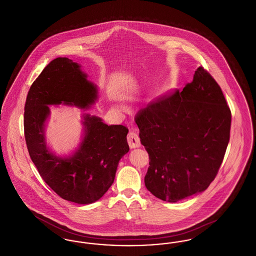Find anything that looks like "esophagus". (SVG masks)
Wrapping results in <instances>:
<instances>
[{
	"label": "esophagus",
	"instance_id": "1",
	"mask_svg": "<svg viewBox=\"0 0 256 256\" xmlns=\"http://www.w3.org/2000/svg\"><path fill=\"white\" fill-rule=\"evenodd\" d=\"M128 146H130L132 148H139L141 146L139 136L134 130H130L128 135Z\"/></svg>",
	"mask_w": 256,
	"mask_h": 256
}]
</instances>
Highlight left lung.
Returning <instances> with one entry per match:
<instances>
[{"label":"left lung","instance_id":"left-lung-1","mask_svg":"<svg viewBox=\"0 0 256 256\" xmlns=\"http://www.w3.org/2000/svg\"><path fill=\"white\" fill-rule=\"evenodd\" d=\"M134 120L148 154L145 185L152 195L176 202L207 189L230 142L232 112L204 67L182 91L150 102Z\"/></svg>","mask_w":256,"mask_h":256}]
</instances>
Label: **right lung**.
Returning <instances> with one entry per match:
<instances>
[{
  "mask_svg": "<svg viewBox=\"0 0 256 256\" xmlns=\"http://www.w3.org/2000/svg\"><path fill=\"white\" fill-rule=\"evenodd\" d=\"M97 98V86L87 80L80 66L58 58L34 82L24 104L26 144L39 174L60 198L80 204L97 202L110 189L120 159L130 150L128 130L84 114L82 141L72 156L60 158L47 146L45 122L49 106L63 104L87 110Z\"/></svg>",
  "mask_w": 256,
  "mask_h": 256,
  "instance_id": "right-lung-1",
  "label": "right lung"
}]
</instances>
